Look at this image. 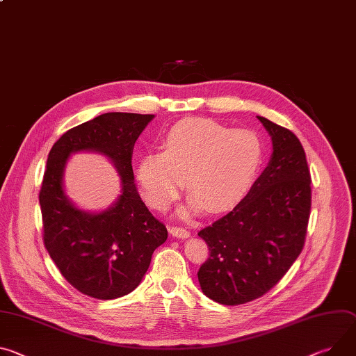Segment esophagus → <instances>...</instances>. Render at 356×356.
<instances>
[{
  "instance_id": "34e87169",
  "label": "esophagus",
  "mask_w": 356,
  "mask_h": 356,
  "mask_svg": "<svg viewBox=\"0 0 356 356\" xmlns=\"http://www.w3.org/2000/svg\"><path fill=\"white\" fill-rule=\"evenodd\" d=\"M169 230H170V234L177 238H186L190 236V232L187 229H184L183 225H172Z\"/></svg>"
}]
</instances>
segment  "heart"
I'll return each mask as SVG.
<instances>
[{"label":"heart","instance_id":"heart-1","mask_svg":"<svg viewBox=\"0 0 356 356\" xmlns=\"http://www.w3.org/2000/svg\"><path fill=\"white\" fill-rule=\"evenodd\" d=\"M161 152L143 153L136 179L154 210H166L186 187L191 210L204 206L220 213L237 206L260 173L261 136L251 129H232L211 119H186L161 136Z\"/></svg>","mask_w":356,"mask_h":356}]
</instances>
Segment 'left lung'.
I'll use <instances>...</instances> for the list:
<instances>
[{"instance_id": "obj_1", "label": "left lung", "mask_w": 356, "mask_h": 356, "mask_svg": "<svg viewBox=\"0 0 356 356\" xmlns=\"http://www.w3.org/2000/svg\"><path fill=\"white\" fill-rule=\"evenodd\" d=\"M257 118L273 139L268 166L230 213L199 232L209 247L199 282L222 305L267 294L301 254L308 229L311 173L304 147L289 129Z\"/></svg>"}]
</instances>
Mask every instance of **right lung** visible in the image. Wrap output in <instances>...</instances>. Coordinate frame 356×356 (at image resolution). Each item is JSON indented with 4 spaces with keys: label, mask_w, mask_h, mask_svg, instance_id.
Returning <instances> with one entry per match:
<instances>
[{
    "label": "right lung",
    "mask_w": 356,
    "mask_h": 356,
    "mask_svg": "<svg viewBox=\"0 0 356 356\" xmlns=\"http://www.w3.org/2000/svg\"><path fill=\"white\" fill-rule=\"evenodd\" d=\"M152 119L104 113L70 129L48 154L40 190L44 244L63 278L88 297L113 300L131 293L147 271L153 251L168 238L166 225L139 196L131 161L135 142ZM79 149L106 154L122 176V195L104 213L81 212L63 195V168Z\"/></svg>",
    "instance_id": "add662e5"
}]
</instances>
